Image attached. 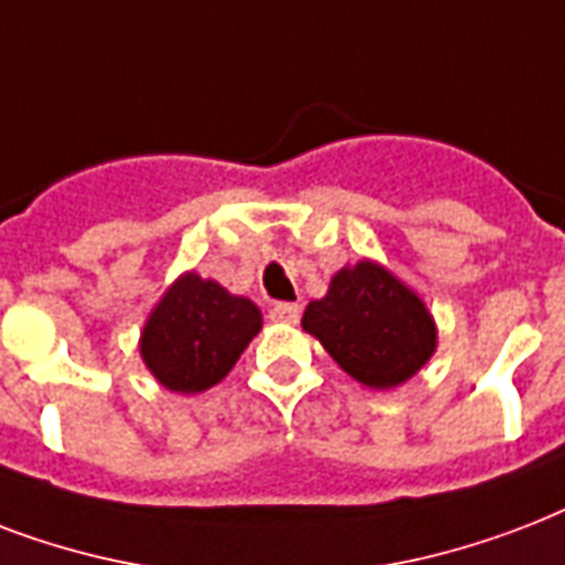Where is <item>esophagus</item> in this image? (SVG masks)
Here are the masks:
<instances>
[{"mask_svg": "<svg viewBox=\"0 0 565 565\" xmlns=\"http://www.w3.org/2000/svg\"><path fill=\"white\" fill-rule=\"evenodd\" d=\"M270 321L297 323V321H300V306H297V303H277L274 309H270Z\"/></svg>", "mask_w": 565, "mask_h": 565, "instance_id": "obj_1", "label": "esophagus"}]
</instances>
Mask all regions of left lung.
<instances>
[{
    "label": "left lung",
    "instance_id": "left-lung-1",
    "mask_svg": "<svg viewBox=\"0 0 565 565\" xmlns=\"http://www.w3.org/2000/svg\"><path fill=\"white\" fill-rule=\"evenodd\" d=\"M300 323L344 374L377 392L413 380L439 344L422 295L374 259L335 270L327 295L309 300Z\"/></svg>",
    "mask_w": 565,
    "mask_h": 565
}]
</instances>
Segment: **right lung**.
<instances>
[{
    "label": "right lung",
    "mask_w": 565,
    "mask_h": 565,
    "mask_svg": "<svg viewBox=\"0 0 565 565\" xmlns=\"http://www.w3.org/2000/svg\"><path fill=\"white\" fill-rule=\"evenodd\" d=\"M259 330L262 312L250 297L185 270L147 315L138 348L156 383L177 395H200L233 371Z\"/></svg>",
    "instance_id": "add662e5"
}]
</instances>
